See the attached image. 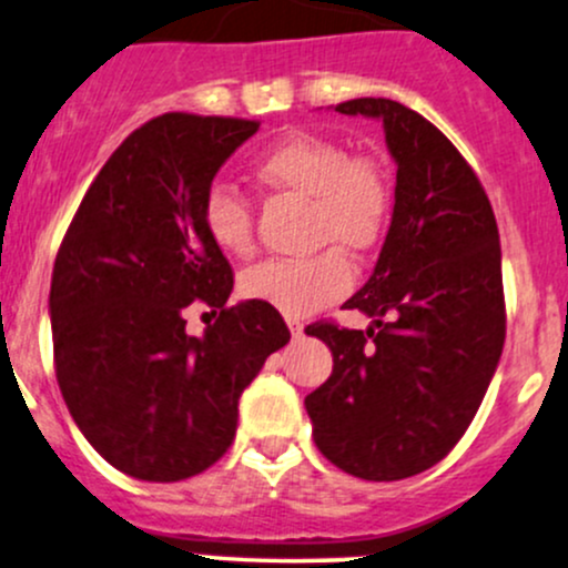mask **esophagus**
Returning <instances> with one entry per match:
<instances>
[{"mask_svg":"<svg viewBox=\"0 0 568 568\" xmlns=\"http://www.w3.org/2000/svg\"><path fill=\"white\" fill-rule=\"evenodd\" d=\"M288 328H291V336H294V339L304 336V323L296 321V317H288Z\"/></svg>","mask_w":568,"mask_h":568,"instance_id":"34e87169","label":"esophagus"}]
</instances>
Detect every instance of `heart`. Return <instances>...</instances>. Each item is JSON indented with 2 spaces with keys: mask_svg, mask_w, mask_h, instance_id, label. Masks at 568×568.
Listing matches in <instances>:
<instances>
[{
  "mask_svg": "<svg viewBox=\"0 0 568 568\" xmlns=\"http://www.w3.org/2000/svg\"><path fill=\"white\" fill-rule=\"evenodd\" d=\"M255 178L274 191L310 202L315 245L366 253L383 240L394 210V191L383 166L369 155H351L342 142L294 132L255 164ZM202 223L221 253L242 258L253 251L251 204L232 185H210ZM339 247L310 258L264 261L242 274V294L285 317H307L351 291L355 272Z\"/></svg>",
  "mask_w": 568,
  "mask_h": 568,
  "instance_id": "obj_1",
  "label": "heart"
}]
</instances>
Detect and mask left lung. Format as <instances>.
I'll return each instance as SVG.
<instances>
[{
    "instance_id": "left-lung-1",
    "label": "left lung",
    "mask_w": 568,
    "mask_h": 568,
    "mask_svg": "<svg viewBox=\"0 0 568 568\" xmlns=\"http://www.w3.org/2000/svg\"><path fill=\"white\" fill-rule=\"evenodd\" d=\"M334 110L383 121L396 202L375 272L345 302L372 326H307L334 369L304 407L334 466L390 483L439 464L483 404L507 332L501 247L488 193L432 121L375 97Z\"/></svg>"
}]
</instances>
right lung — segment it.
Wrapping results in <instances>:
<instances>
[{
    "label": "right lung",
    "instance_id": "add662e5",
    "mask_svg": "<svg viewBox=\"0 0 568 568\" xmlns=\"http://www.w3.org/2000/svg\"><path fill=\"white\" fill-rule=\"evenodd\" d=\"M258 132L245 118L164 112L121 142L85 191L53 264L55 379L93 450L123 475L178 483L232 447L236 404L288 345L277 310L229 307L234 272L210 242L202 199ZM214 314L184 334V307Z\"/></svg>",
    "mask_w": 568,
    "mask_h": 568
}]
</instances>
